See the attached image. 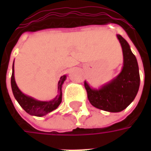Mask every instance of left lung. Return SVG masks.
<instances>
[{
  "instance_id": "left-lung-1",
  "label": "left lung",
  "mask_w": 151,
  "mask_h": 151,
  "mask_svg": "<svg viewBox=\"0 0 151 151\" xmlns=\"http://www.w3.org/2000/svg\"><path fill=\"white\" fill-rule=\"evenodd\" d=\"M122 47L124 66L116 78L100 90H93L84 82L89 101L95 108L110 112H119L129 106L136 97L140 86V75L136 56L121 35H117Z\"/></svg>"
}]
</instances>
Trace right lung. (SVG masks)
<instances>
[{
    "label": "right lung",
    "instance_id": "add662e5",
    "mask_svg": "<svg viewBox=\"0 0 151 151\" xmlns=\"http://www.w3.org/2000/svg\"><path fill=\"white\" fill-rule=\"evenodd\" d=\"M65 75L62 76L60 78V81L58 82V90L60 91V95H57L53 100L49 102L38 101L29 96L25 95L18 89L14 80V65H13V73H12L11 76L12 91H13V94L14 95L15 99L18 102V104L27 113L35 116H43L44 115L55 110L61 103V99H62L61 86H62L63 82H65Z\"/></svg>",
    "mask_w": 151,
    "mask_h": 151
}]
</instances>
